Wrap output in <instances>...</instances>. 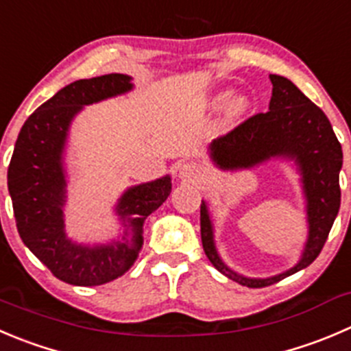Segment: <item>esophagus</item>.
I'll return each mask as SVG.
<instances>
[{"mask_svg":"<svg viewBox=\"0 0 351 351\" xmlns=\"http://www.w3.org/2000/svg\"><path fill=\"white\" fill-rule=\"evenodd\" d=\"M200 168L195 165V162H183L178 168V176L182 180H186V182H197L200 178Z\"/></svg>","mask_w":351,"mask_h":351,"instance_id":"34e87169","label":"esophagus"}]
</instances>
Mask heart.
Returning <instances> with one entry per match:
<instances>
[{
  "mask_svg": "<svg viewBox=\"0 0 351 351\" xmlns=\"http://www.w3.org/2000/svg\"><path fill=\"white\" fill-rule=\"evenodd\" d=\"M210 106L219 108L223 106V121L224 123H234L240 118H243L248 113L252 106V101L247 94L243 93H233L224 89L214 94L210 97Z\"/></svg>",
  "mask_w": 351,
  "mask_h": 351,
  "instance_id": "1",
  "label": "heart"
}]
</instances>
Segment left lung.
Returning <instances> with one entry per match:
<instances>
[{"instance_id": "1", "label": "left lung", "mask_w": 351, "mask_h": 351, "mask_svg": "<svg viewBox=\"0 0 351 351\" xmlns=\"http://www.w3.org/2000/svg\"><path fill=\"white\" fill-rule=\"evenodd\" d=\"M269 111L248 118L233 132L213 141L207 152L213 165L223 171L252 169L273 159L293 162L300 175L308 228L300 258L293 267L274 276L248 278L237 273L217 252L209 204H200V237L207 258L221 274L248 288L269 287L311 266L328 240L341 202L343 151L328 117L291 80L280 75H269Z\"/></svg>"}]
</instances>
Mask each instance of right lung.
Segmentation results:
<instances>
[{
	"label": "right lung",
	"instance_id": "add662e5",
	"mask_svg": "<svg viewBox=\"0 0 351 351\" xmlns=\"http://www.w3.org/2000/svg\"><path fill=\"white\" fill-rule=\"evenodd\" d=\"M134 89L130 75L82 78L58 90L23 123L8 166V192L20 238L58 280L97 287L123 276L142 248L144 223L171 193V176L128 186L114 206L120 234L104 243H80L64 224L68 135L84 106Z\"/></svg>",
	"mask_w": 351,
	"mask_h": 351
}]
</instances>
